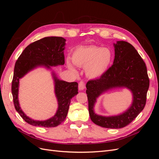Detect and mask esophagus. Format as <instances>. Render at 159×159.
Masks as SVG:
<instances>
[{
    "mask_svg": "<svg viewBox=\"0 0 159 159\" xmlns=\"http://www.w3.org/2000/svg\"><path fill=\"white\" fill-rule=\"evenodd\" d=\"M78 89L79 90H83L85 89V83L84 81H80L78 84Z\"/></svg>",
    "mask_w": 159,
    "mask_h": 159,
    "instance_id": "1",
    "label": "esophagus"
}]
</instances>
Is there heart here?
Segmentation results:
<instances>
[{"label": "heart", "mask_w": 159, "mask_h": 159, "mask_svg": "<svg viewBox=\"0 0 159 159\" xmlns=\"http://www.w3.org/2000/svg\"><path fill=\"white\" fill-rule=\"evenodd\" d=\"M73 64L79 67H85V74L91 79L102 77L111 65L113 54L110 50L97 46H80L75 48L71 54ZM68 68L75 71L74 66L68 63Z\"/></svg>", "instance_id": "heart-1"}]
</instances>
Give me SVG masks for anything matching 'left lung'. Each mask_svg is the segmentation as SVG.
<instances>
[{"instance_id":"left-lung-1","label":"left lung","mask_w":159,"mask_h":159,"mask_svg":"<svg viewBox=\"0 0 159 159\" xmlns=\"http://www.w3.org/2000/svg\"><path fill=\"white\" fill-rule=\"evenodd\" d=\"M114 46L113 64L99 78L88 81L86 93L91 121L102 127L121 129L131 123L145 107L149 78L145 61L131 44L118 41ZM115 87H127L132 91V106L117 116L103 117L95 114L93 106L96 99L103 92Z\"/></svg>"}]
</instances>
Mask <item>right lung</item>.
I'll return each mask as SVG.
<instances>
[{
    "mask_svg": "<svg viewBox=\"0 0 159 159\" xmlns=\"http://www.w3.org/2000/svg\"><path fill=\"white\" fill-rule=\"evenodd\" d=\"M65 42L64 38L56 36L45 37L34 42L24 50L15 63L11 88L14 105L22 118L32 125L54 127L61 124L68 114L71 99L78 93V83L60 80L53 74L55 81V93L58 102V109L54 117L46 121H34L27 117L19 105V80L37 66H44L50 68V66L64 65Z\"/></svg>",
    "mask_w": 159,
    "mask_h": 159,
    "instance_id": "add662e5",
    "label": "right lung"
}]
</instances>
